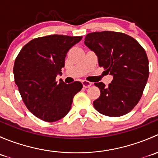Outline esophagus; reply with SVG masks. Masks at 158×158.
Here are the masks:
<instances>
[{
    "label": "esophagus",
    "instance_id": "1",
    "mask_svg": "<svg viewBox=\"0 0 158 158\" xmlns=\"http://www.w3.org/2000/svg\"><path fill=\"white\" fill-rule=\"evenodd\" d=\"M82 82V85H83L84 88H89V87L92 85V82H89V81H87V80H83Z\"/></svg>",
    "mask_w": 158,
    "mask_h": 158
}]
</instances>
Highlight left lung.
<instances>
[{
	"mask_svg": "<svg viewBox=\"0 0 158 158\" xmlns=\"http://www.w3.org/2000/svg\"><path fill=\"white\" fill-rule=\"evenodd\" d=\"M84 43L95 52L100 67L113 76L109 86L95 83L101 92L93 102L95 109L109 117L130 112L141 99L149 76L144 49L131 36L114 31L88 33Z\"/></svg>",
	"mask_w": 158,
	"mask_h": 158,
	"instance_id": "left-lung-1",
	"label": "left lung"
}]
</instances>
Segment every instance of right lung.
Returning <instances> with one entry per match:
<instances>
[{
	"label": "right lung",
	"instance_id": "right-lung-1",
	"mask_svg": "<svg viewBox=\"0 0 158 158\" xmlns=\"http://www.w3.org/2000/svg\"><path fill=\"white\" fill-rule=\"evenodd\" d=\"M82 36L49 35L27 44L16 58L14 81L25 106L36 117L53 122L71 109L74 95L82 88L80 82H57L68 51Z\"/></svg>",
	"mask_w": 158,
	"mask_h": 158
}]
</instances>
